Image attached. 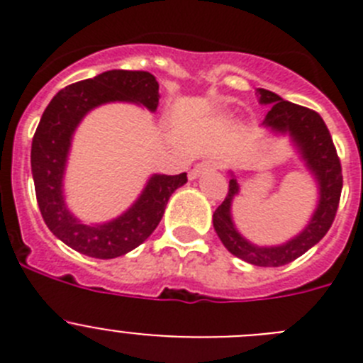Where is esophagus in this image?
I'll list each match as a JSON object with an SVG mask.
<instances>
[{
	"mask_svg": "<svg viewBox=\"0 0 363 363\" xmlns=\"http://www.w3.org/2000/svg\"><path fill=\"white\" fill-rule=\"evenodd\" d=\"M216 169V165H214L213 162H201V163H196V165L192 167L191 172H189V178L191 179H196L200 178L201 174H207V172L214 171Z\"/></svg>",
	"mask_w": 363,
	"mask_h": 363,
	"instance_id": "1",
	"label": "esophagus"
}]
</instances>
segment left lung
<instances>
[{"label":"left lung","mask_w":363,"mask_h":363,"mask_svg":"<svg viewBox=\"0 0 363 363\" xmlns=\"http://www.w3.org/2000/svg\"><path fill=\"white\" fill-rule=\"evenodd\" d=\"M258 101L269 105L264 127L272 136H287L303 165L318 185V201L306 227L280 245H256L238 230L233 220V201L240 194L238 176L229 171V194L214 211L213 225L227 251L258 267H280L300 258L323 238L333 225L342 194V167L333 138L318 112L285 101L278 94L258 89Z\"/></svg>","instance_id":"8db88e82"}]
</instances>
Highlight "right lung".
<instances>
[{
	"label": "right lung",
	"instance_id": "right-lung-1",
	"mask_svg": "<svg viewBox=\"0 0 363 363\" xmlns=\"http://www.w3.org/2000/svg\"><path fill=\"white\" fill-rule=\"evenodd\" d=\"M158 89L156 78L145 70H107L62 89L45 108L32 138V178L45 223L74 251L99 259L127 255L154 233L172 192L187 184V172L152 174L129 209L104 223H85L65 203L63 178L74 133L83 118L99 105L114 101L156 112Z\"/></svg>",
	"mask_w": 363,
	"mask_h": 363
}]
</instances>
